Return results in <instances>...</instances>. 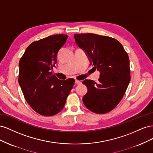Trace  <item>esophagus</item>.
<instances>
[{
	"mask_svg": "<svg viewBox=\"0 0 153 153\" xmlns=\"http://www.w3.org/2000/svg\"><path fill=\"white\" fill-rule=\"evenodd\" d=\"M75 84H77V85H79V84H82V82L80 81V80H75Z\"/></svg>",
	"mask_w": 153,
	"mask_h": 153,
	"instance_id": "esophagus-1",
	"label": "esophagus"
}]
</instances>
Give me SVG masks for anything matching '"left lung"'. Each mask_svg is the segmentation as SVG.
<instances>
[{
	"instance_id": "8db88e82",
	"label": "left lung",
	"mask_w": 153,
	"mask_h": 153,
	"mask_svg": "<svg viewBox=\"0 0 153 153\" xmlns=\"http://www.w3.org/2000/svg\"><path fill=\"white\" fill-rule=\"evenodd\" d=\"M74 38L89 57L90 65L100 72L98 83L82 82L87 87L83 102L92 112L108 113L121 101L130 82L128 55L117 39L108 36L87 33L75 34Z\"/></svg>"
}]
</instances>
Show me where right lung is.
Here are the masks:
<instances>
[{"label":"right lung","instance_id":"add662e5","mask_svg":"<svg viewBox=\"0 0 153 153\" xmlns=\"http://www.w3.org/2000/svg\"><path fill=\"white\" fill-rule=\"evenodd\" d=\"M68 37L60 34L34 41L20 60L18 83L24 98L35 112L44 116L61 112L75 84L73 78L59 80L51 71Z\"/></svg>","mask_w":153,"mask_h":153}]
</instances>
